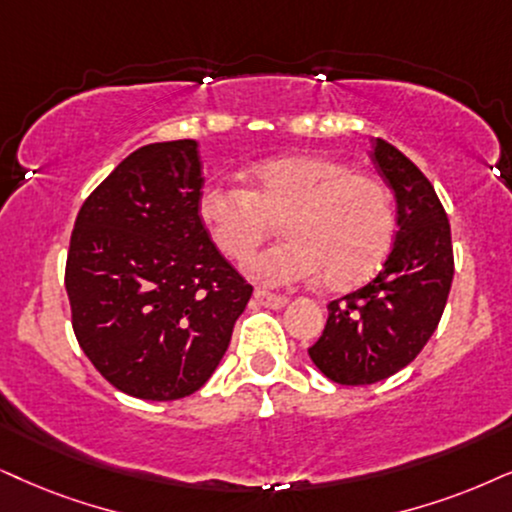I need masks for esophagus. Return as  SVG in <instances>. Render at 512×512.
Instances as JSON below:
<instances>
[{
  "label": "esophagus",
  "instance_id": "1",
  "mask_svg": "<svg viewBox=\"0 0 512 512\" xmlns=\"http://www.w3.org/2000/svg\"><path fill=\"white\" fill-rule=\"evenodd\" d=\"M255 300L262 302L264 307H269V309H281V307H286V304H288L286 295L269 293V290H262V288L255 290Z\"/></svg>",
  "mask_w": 512,
  "mask_h": 512
}]
</instances>
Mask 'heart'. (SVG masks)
Masks as SVG:
<instances>
[{"instance_id": "b5f03b06", "label": "heart", "mask_w": 512, "mask_h": 512, "mask_svg": "<svg viewBox=\"0 0 512 512\" xmlns=\"http://www.w3.org/2000/svg\"><path fill=\"white\" fill-rule=\"evenodd\" d=\"M198 215L217 248L243 262L283 224L288 241L250 262L269 286L323 274L331 288H352L383 267L397 234L390 186L328 155H283L250 170V189L210 184Z\"/></svg>"}]
</instances>
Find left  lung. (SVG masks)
Wrapping results in <instances>:
<instances>
[{"label": "left lung", "instance_id": "left-lung-1", "mask_svg": "<svg viewBox=\"0 0 512 512\" xmlns=\"http://www.w3.org/2000/svg\"><path fill=\"white\" fill-rule=\"evenodd\" d=\"M371 158L397 198V238L383 269L364 288L328 302L316 368L340 385H373L409 366L442 319L454 245L435 189L399 148L373 141Z\"/></svg>", "mask_w": 512, "mask_h": 512}]
</instances>
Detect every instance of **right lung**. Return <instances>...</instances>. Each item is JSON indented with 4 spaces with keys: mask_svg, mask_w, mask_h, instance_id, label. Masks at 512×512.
<instances>
[{
    "mask_svg": "<svg viewBox=\"0 0 512 512\" xmlns=\"http://www.w3.org/2000/svg\"><path fill=\"white\" fill-rule=\"evenodd\" d=\"M203 181L196 141L148 144L77 212L70 321L96 371L129 397L172 401L200 390L252 295L198 215Z\"/></svg>",
    "mask_w": 512,
    "mask_h": 512,
    "instance_id": "1",
    "label": "right lung"
}]
</instances>
